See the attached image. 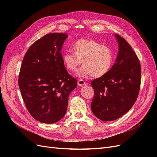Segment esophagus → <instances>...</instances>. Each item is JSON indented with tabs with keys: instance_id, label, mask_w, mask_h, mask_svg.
Returning a JSON list of instances; mask_svg holds the SVG:
<instances>
[{
	"instance_id": "esophagus-1",
	"label": "esophagus",
	"mask_w": 157,
	"mask_h": 157,
	"mask_svg": "<svg viewBox=\"0 0 157 157\" xmlns=\"http://www.w3.org/2000/svg\"><path fill=\"white\" fill-rule=\"evenodd\" d=\"M77 84H78V86H83L86 85V82H85V81H84V80L82 79L78 80Z\"/></svg>"
}]
</instances>
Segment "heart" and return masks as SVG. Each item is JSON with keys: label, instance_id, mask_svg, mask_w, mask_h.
I'll return each instance as SVG.
<instances>
[{"label": "heart", "instance_id": "b5f03b06", "mask_svg": "<svg viewBox=\"0 0 157 157\" xmlns=\"http://www.w3.org/2000/svg\"><path fill=\"white\" fill-rule=\"evenodd\" d=\"M73 52H67L63 56L65 67L75 72L80 65H84L77 76L101 77L111 69L114 56L111 49L106 45L92 39H80L73 44Z\"/></svg>", "mask_w": 157, "mask_h": 157}]
</instances>
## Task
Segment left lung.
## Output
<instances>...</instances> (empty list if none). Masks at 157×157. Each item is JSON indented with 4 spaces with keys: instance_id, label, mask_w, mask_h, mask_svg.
Instances as JSON below:
<instances>
[{
    "instance_id": "8db88e82",
    "label": "left lung",
    "mask_w": 157,
    "mask_h": 157,
    "mask_svg": "<svg viewBox=\"0 0 157 157\" xmlns=\"http://www.w3.org/2000/svg\"><path fill=\"white\" fill-rule=\"evenodd\" d=\"M118 44L115 63L109 72L92 80L94 97L91 109L99 119L115 121L126 114L134 105L140 92L141 66L130 45L117 34Z\"/></svg>"
}]
</instances>
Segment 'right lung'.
Masks as SVG:
<instances>
[{
    "label": "right lung",
    "instance_id": "1",
    "mask_svg": "<svg viewBox=\"0 0 157 157\" xmlns=\"http://www.w3.org/2000/svg\"><path fill=\"white\" fill-rule=\"evenodd\" d=\"M67 37L60 33L44 35L30 46L21 63L18 84L26 108L35 120L46 124L65 116L69 94L77 86L61 54Z\"/></svg>",
    "mask_w": 157,
    "mask_h": 157
}]
</instances>
